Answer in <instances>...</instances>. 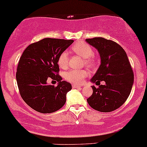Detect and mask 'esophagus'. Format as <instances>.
<instances>
[{"instance_id": "34e87169", "label": "esophagus", "mask_w": 147, "mask_h": 147, "mask_svg": "<svg viewBox=\"0 0 147 147\" xmlns=\"http://www.w3.org/2000/svg\"><path fill=\"white\" fill-rule=\"evenodd\" d=\"M72 88H81V86H79V85H76V84H72Z\"/></svg>"}]
</instances>
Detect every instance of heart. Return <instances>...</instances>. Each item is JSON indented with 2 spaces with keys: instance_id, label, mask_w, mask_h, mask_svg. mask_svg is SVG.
I'll return each instance as SVG.
<instances>
[{
  "instance_id": "heart-1",
  "label": "heart",
  "mask_w": 147,
  "mask_h": 147,
  "mask_svg": "<svg viewBox=\"0 0 147 147\" xmlns=\"http://www.w3.org/2000/svg\"><path fill=\"white\" fill-rule=\"evenodd\" d=\"M72 50L76 54L85 59V62L88 66H92L94 60L92 58L94 51L90 45L86 43H77L72 47ZM57 63L61 68L66 69L68 63V55L63 51L59 55L57 59ZM88 75L87 72L84 70H71L66 72L64 78L66 81L74 84H81L84 82L85 77Z\"/></svg>"
}]
</instances>
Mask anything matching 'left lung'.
<instances>
[{"instance_id":"8db88e82","label":"left lung","mask_w":147,"mask_h":147,"mask_svg":"<svg viewBox=\"0 0 147 147\" xmlns=\"http://www.w3.org/2000/svg\"><path fill=\"white\" fill-rule=\"evenodd\" d=\"M100 55V65L92 83L104 81L105 85L96 88L87 101L92 108L101 112L118 109L129 96L134 84V72L124 49L114 41L103 38L86 39Z\"/></svg>"}]
</instances>
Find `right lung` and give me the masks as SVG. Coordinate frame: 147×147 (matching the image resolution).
Segmentation results:
<instances>
[{
    "label": "right lung",
    "mask_w": 147,
    "mask_h": 147,
    "mask_svg": "<svg viewBox=\"0 0 147 147\" xmlns=\"http://www.w3.org/2000/svg\"><path fill=\"white\" fill-rule=\"evenodd\" d=\"M72 40L45 38L31 44L24 51L17 68L16 81L21 97L37 112L49 114L59 110L72 89L70 83L61 81L57 59L73 43ZM49 78L58 81L56 87L47 84Z\"/></svg>",
    "instance_id": "right-lung-1"
}]
</instances>
